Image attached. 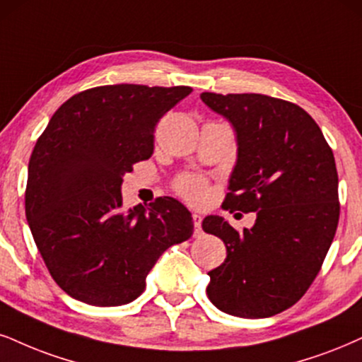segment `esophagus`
Returning a JSON list of instances; mask_svg holds the SVG:
<instances>
[{"mask_svg": "<svg viewBox=\"0 0 362 362\" xmlns=\"http://www.w3.org/2000/svg\"><path fill=\"white\" fill-rule=\"evenodd\" d=\"M202 221H203L202 215H198V213H194V215H193V223H194V236H202V235H203Z\"/></svg>", "mask_w": 362, "mask_h": 362, "instance_id": "obj_1", "label": "esophagus"}]
</instances>
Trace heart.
I'll use <instances>...</instances> for the list:
<instances>
[{"instance_id": "1", "label": "heart", "mask_w": 362, "mask_h": 362, "mask_svg": "<svg viewBox=\"0 0 362 362\" xmlns=\"http://www.w3.org/2000/svg\"><path fill=\"white\" fill-rule=\"evenodd\" d=\"M176 191L182 198H186L188 202L194 204H202L208 199L209 189L208 182L203 180L202 176H196V174H186L181 176L176 181Z\"/></svg>"}]
</instances>
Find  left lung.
<instances>
[{
	"label": "left lung",
	"mask_w": 362,
	"mask_h": 362,
	"mask_svg": "<svg viewBox=\"0 0 362 362\" xmlns=\"http://www.w3.org/2000/svg\"><path fill=\"white\" fill-rule=\"evenodd\" d=\"M202 100L236 134V164L223 206L257 211L238 233L211 215L203 230L223 240L226 258L208 272V297L236 317H272L307 292L339 221L337 169L315 120L292 102L262 93L203 92Z\"/></svg>",
	"instance_id": "obj_1"
}]
</instances>
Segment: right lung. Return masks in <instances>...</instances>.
I'll return each mask as SVG.
<instances>
[{
    "instance_id": "obj_1",
    "label": "right lung",
    "mask_w": 362,
    "mask_h": 362,
    "mask_svg": "<svg viewBox=\"0 0 362 362\" xmlns=\"http://www.w3.org/2000/svg\"><path fill=\"white\" fill-rule=\"evenodd\" d=\"M191 87L88 88L52 115L28 163L25 211L48 272L90 305L132 302L171 245L193 235L185 204L164 196L122 208V177L154 151L158 120Z\"/></svg>"
}]
</instances>
